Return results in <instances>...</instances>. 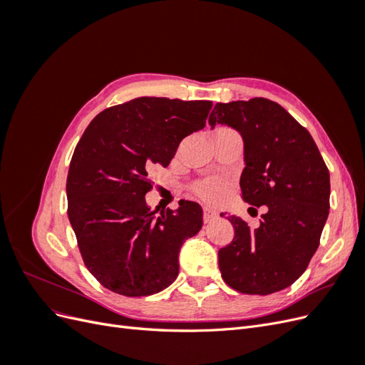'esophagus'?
Listing matches in <instances>:
<instances>
[{
	"label": "esophagus",
	"instance_id": "34e87169",
	"mask_svg": "<svg viewBox=\"0 0 365 365\" xmlns=\"http://www.w3.org/2000/svg\"><path fill=\"white\" fill-rule=\"evenodd\" d=\"M217 213L216 212H213L212 208H207V207H204V213H202V219H204V222L205 224H212L213 220H216L217 219Z\"/></svg>",
	"mask_w": 365,
	"mask_h": 365
}]
</instances>
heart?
<instances>
[{"mask_svg": "<svg viewBox=\"0 0 365 365\" xmlns=\"http://www.w3.org/2000/svg\"><path fill=\"white\" fill-rule=\"evenodd\" d=\"M227 192V181L224 178H207L195 185V193L207 204H216Z\"/></svg>", "mask_w": 365, "mask_h": 365, "instance_id": "b5f03b06", "label": "heart"}]
</instances>
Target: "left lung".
Returning a JSON list of instances; mask_svg holds the SVG:
<instances>
[{"mask_svg": "<svg viewBox=\"0 0 365 365\" xmlns=\"http://www.w3.org/2000/svg\"><path fill=\"white\" fill-rule=\"evenodd\" d=\"M208 123L242 135V197L267 208L256 230L228 216L235 239L217 254L222 279L242 294L288 288L306 271L329 216L330 176L322 153L306 128L263 97L216 103Z\"/></svg>", "mask_w": 365, "mask_h": 365, "instance_id": "obj_1", "label": "left lung"}]
</instances>
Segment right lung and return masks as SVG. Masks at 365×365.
<instances>
[{"label": "right lung", "instance_id": "obj_1", "mask_svg": "<svg viewBox=\"0 0 365 365\" xmlns=\"http://www.w3.org/2000/svg\"><path fill=\"white\" fill-rule=\"evenodd\" d=\"M213 103L138 97L105 109L83 132L67 178L68 219L82 259L105 288L145 297L178 277L180 250L202 227V208L180 201L160 216L145 196L150 168H168L184 137L205 126Z\"/></svg>", "mask_w": 365, "mask_h": 365}]
</instances>
